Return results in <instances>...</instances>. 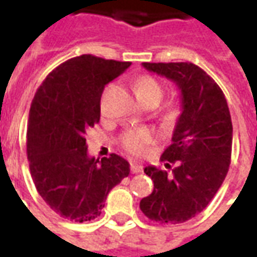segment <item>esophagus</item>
Wrapping results in <instances>:
<instances>
[{"instance_id":"esophagus-1","label":"esophagus","mask_w":257,"mask_h":257,"mask_svg":"<svg viewBox=\"0 0 257 257\" xmlns=\"http://www.w3.org/2000/svg\"><path fill=\"white\" fill-rule=\"evenodd\" d=\"M131 172L132 173L143 172V167H140V165H138V164H131Z\"/></svg>"}]
</instances>
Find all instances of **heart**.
<instances>
[{
  "instance_id": "obj_1",
  "label": "heart",
  "mask_w": 257,
  "mask_h": 257,
  "mask_svg": "<svg viewBox=\"0 0 257 257\" xmlns=\"http://www.w3.org/2000/svg\"><path fill=\"white\" fill-rule=\"evenodd\" d=\"M136 92H138V96L143 103L150 100L160 101L162 95H164L162 85L156 78L149 77V75L138 79ZM151 140H153V134L149 129H132V131H128L123 135L122 146L125 147V150L129 151L131 154L140 156L145 153L146 147L150 145Z\"/></svg>"
}]
</instances>
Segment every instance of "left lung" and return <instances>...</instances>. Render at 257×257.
I'll use <instances>...</instances> for the list:
<instances>
[{
    "instance_id": "1",
    "label": "left lung",
    "mask_w": 257,
    "mask_h": 257,
    "mask_svg": "<svg viewBox=\"0 0 257 257\" xmlns=\"http://www.w3.org/2000/svg\"><path fill=\"white\" fill-rule=\"evenodd\" d=\"M143 67L173 81L180 89L182 114L172 145L161 161L172 173L145 168L154 190L140 201L150 220L178 224L208 206L226 178L231 161L232 123L220 86L193 63H143Z\"/></svg>"
}]
</instances>
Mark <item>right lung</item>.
I'll use <instances>...</instances> for the list:
<instances>
[{
	"mask_svg": "<svg viewBox=\"0 0 257 257\" xmlns=\"http://www.w3.org/2000/svg\"><path fill=\"white\" fill-rule=\"evenodd\" d=\"M131 62L81 55L48 74L31 103L27 158L36 189L64 219L89 221L100 216L110 190L129 175L117 154L101 161L88 156L85 134L100 119L104 85Z\"/></svg>",
	"mask_w": 257,
	"mask_h": 257,
	"instance_id": "add662e5",
	"label": "right lung"
}]
</instances>
